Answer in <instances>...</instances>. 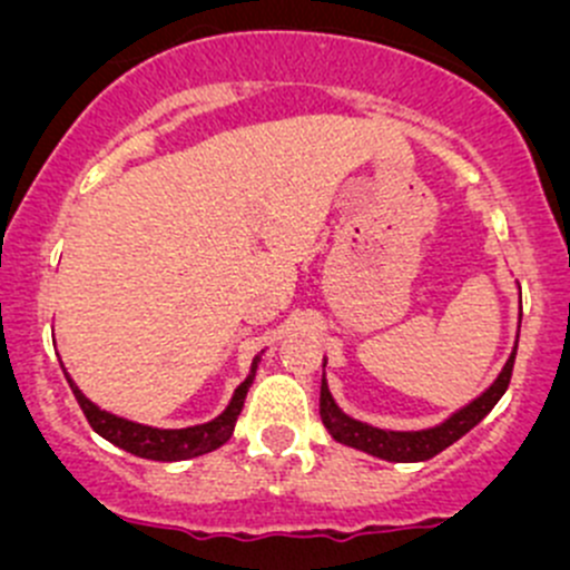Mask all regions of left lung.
<instances>
[{"label":"left lung","instance_id":"left-lung-1","mask_svg":"<svg viewBox=\"0 0 570 570\" xmlns=\"http://www.w3.org/2000/svg\"><path fill=\"white\" fill-rule=\"evenodd\" d=\"M521 331V320H519ZM515 350H519V333H515L513 353L504 361L502 372L497 375V381L485 389L482 394H476L474 400L465 402L463 407H458L452 416H446L444 422L433 424V428L424 430H386L375 428V424H366L361 419H353L350 413H344L342 407L333 400L331 389H327L325 372H322V386H320V416L322 424L327 428V433L333 435V441L344 446H353V450L366 452L372 458H381V461L392 463H422L435 458L439 452H444L446 446L455 444L458 439H463L471 428L482 422V419L491 413V407L502 400V394L508 392L510 375H513V361ZM327 361H322V370H325Z\"/></svg>","mask_w":570,"mask_h":570}]
</instances>
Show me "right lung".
<instances>
[{
    "instance_id": "add662e5",
    "label": "right lung",
    "mask_w": 570,
    "mask_h": 570,
    "mask_svg": "<svg viewBox=\"0 0 570 570\" xmlns=\"http://www.w3.org/2000/svg\"><path fill=\"white\" fill-rule=\"evenodd\" d=\"M258 361H262V355L253 358L248 377L239 383L237 392L232 396V402L226 405V411H223L220 416L212 419V422L193 424V428H151V424H140V422H131V419L115 416V413L105 411V407H99L96 402H90L88 396L79 392V386L71 381V375H68V370L62 366V361L60 366L68 386H71L73 396H77L79 407H82V413L88 416L90 428H94L101 439H107L109 444H115L118 450L131 452V455L137 458H146V461L174 463V461H187V458H198V455H206V452L220 450V446L232 439L234 424H237V416L243 413L245 396H248L253 377H256Z\"/></svg>"
}]
</instances>
